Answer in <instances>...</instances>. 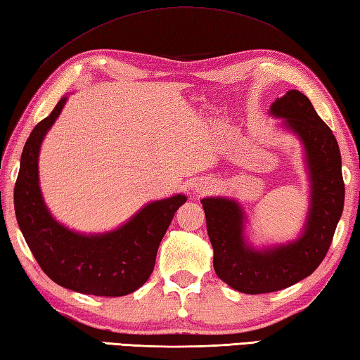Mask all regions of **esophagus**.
Returning <instances> with one entry per match:
<instances>
[{"label": "esophagus", "mask_w": 360, "mask_h": 360, "mask_svg": "<svg viewBox=\"0 0 360 360\" xmlns=\"http://www.w3.org/2000/svg\"><path fill=\"white\" fill-rule=\"evenodd\" d=\"M207 188H209V187H206V186H200V187L197 188V192H198V193H205V192L207 191Z\"/></svg>", "instance_id": "esophagus-1"}]
</instances>
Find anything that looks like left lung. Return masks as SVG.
I'll use <instances>...</instances> for the list:
<instances>
[{
  "instance_id": "1",
  "label": "left lung",
  "mask_w": 360,
  "mask_h": 360,
  "mask_svg": "<svg viewBox=\"0 0 360 360\" xmlns=\"http://www.w3.org/2000/svg\"><path fill=\"white\" fill-rule=\"evenodd\" d=\"M271 115L302 141L310 176V207L302 234L286 245L257 250L244 238L245 215L234 200L202 198L214 269L233 290L245 294L278 291L309 277L328 253L343 212L342 155L334 134L309 97L291 89L271 105Z\"/></svg>"
}]
</instances>
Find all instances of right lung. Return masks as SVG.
<instances>
[{
	"label": "right lung",
	"instance_id": "add662e5",
	"mask_svg": "<svg viewBox=\"0 0 360 360\" xmlns=\"http://www.w3.org/2000/svg\"><path fill=\"white\" fill-rule=\"evenodd\" d=\"M61 97L26 140L14 187L17 224L41 269L64 288L117 297L139 290L153 274L162 238L186 195L141 207L127 224L103 234H80L51 217L39 187V151L66 103Z\"/></svg>",
	"mask_w": 360,
	"mask_h": 360
}]
</instances>
